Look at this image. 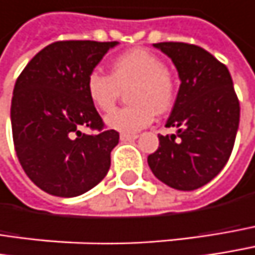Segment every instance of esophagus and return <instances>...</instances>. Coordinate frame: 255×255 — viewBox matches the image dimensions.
I'll return each mask as SVG.
<instances>
[{"label": "esophagus", "instance_id": "esophagus-1", "mask_svg": "<svg viewBox=\"0 0 255 255\" xmlns=\"http://www.w3.org/2000/svg\"><path fill=\"white\" fill-rule=\"evenodd\" d=\"M120 138H121V141H131V140H135L137 135L135 134H126V132H123L120 135Z\"/></svg>", "mask_w": 255, "mask_h": 255}]
</instances>
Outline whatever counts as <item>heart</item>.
I'll return each mask as SVG.
<instances>
[{"instance_id": "b5f03b06", "label": "heart", "mask_w": 255, "mask_h": 255, "mask_svg": "<svg viewBox=\"0 0 255 255\" xmlns=\"http://www.w3.org/2000/svg\"><path fill=\"white\" fill-rule=\"evenodd\" d=\"M129 106L106 117L108 127L121 132H137L147 127L154 114L163 115L176 99V81L160 57L146 49H132L114 59L109 76L93 71L87 76L86 93L101 112H111L121 92L127 90Z\"/></svg>"}]
</instances>
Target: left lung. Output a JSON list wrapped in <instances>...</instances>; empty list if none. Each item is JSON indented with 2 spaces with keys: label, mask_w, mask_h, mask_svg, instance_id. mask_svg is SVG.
<instances>
[{
  "label": "left lung",
  "mask_w": 255,
  "mask_h": 255,
  "mask_svg": "<svg viewBox=\"0 0 255 255\" xmlns=\"http://www.w3.org/2000/svg\"><path fill=\"white\" fill-rule=\"evenodd\" d=\"M153 46L172 59L181 84L166 121L176 132L159 135L147 163L163 184L193 191L226 165L240 126V101L229 70L206 49L184 42Z\"/></svg>",
  "instance_id": "left-lung-1"
}]
</instances>
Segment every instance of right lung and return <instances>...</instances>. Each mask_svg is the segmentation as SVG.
<instances>
[{
	"label": "right lung",
	"mask_w": 255,
	"mask_h": 255,
	"mask_svg": "<svg viewBox=\"0 0 255 255\" xmlns=\"http://www.w3.org/2000/svg\"><path fill=\"white\" fill-rule=\"evenodd\" d=\"M117 43L54 42L29 61L15 81L14 149L26 175L48 194L80 196L109 171L120 132L105 128L87 98L86 80ZM81 128H90L95 134H84Z\"/></svg>",
	"instance_id": "1"
}]
</instances>
